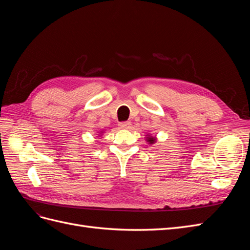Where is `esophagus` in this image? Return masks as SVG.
Masks as SVG:
<instances>
[{"label": "esophagus", "instance_id": "34e87169", "mask_svg": "<svg viewBox=\"0 0 250 250\" xmlns=\"http://www.w3.org/2000/svg\"><path fill=\"white\" fill-rule=\"evenodd\" d=\"M119 127L121 128V129H130L131 122H129V121H127V122H122L119 124Z\"/></svg>", "mask_w": 250, "mask_h": 250}]
</instances>
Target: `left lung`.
<instances>
[{"label": "left lung", "mask_w": 250, "mask_h": 250, "mask_svg": "<svg viewBox=\"0 0 250 250\" xmlns=\"http://www.w3.org/2000/svg\"><path fill=\"white\" fill-rule=\"evenodd\" d=\"M145 140H146V142L149 144V145H153V144H155V143L157 142V138H156V137H153V135L151 134V133H147V134H146Z\"/></svg>", "instance_id": "obj_1"}]
</instances>
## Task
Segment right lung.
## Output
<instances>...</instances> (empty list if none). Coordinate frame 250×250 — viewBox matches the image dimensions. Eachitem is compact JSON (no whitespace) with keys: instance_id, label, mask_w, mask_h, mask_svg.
I'll list each match as a JSON object with an SVG mask.
<instances>
[{"instance_id":"obj_1","label":"right lung","mask_w":250,"mask_h":250,"mask_svg":"<svg viewBox=\"0 0 250 250\" xmlns=\"http://www.w3.org/2000/svg\"><path fill=\"white\" fill-rule=\"evenodd\" d=\"M104 132H105L104 130H101V131L98 132V135H103V133H104Z\"/></svg>"}]
</instances>
